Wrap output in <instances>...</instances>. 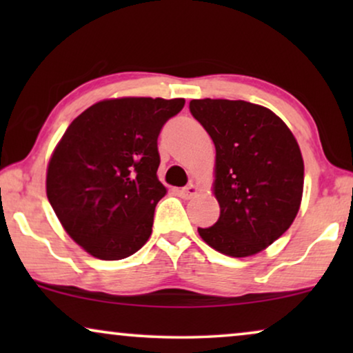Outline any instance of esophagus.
Masks as SVG:
<instances>
[{
  "label": "esophagus",
  "mask_w": 353,
  "mask_h": 353,
  "mask_svg": "<svg viewBox=\"0 0 353 353\" xmlns=\"http://www.w3.org/2000/svg\"><path fill=\"white\" fill-rule=\"evenodd\" d=\"M178 194H180V197H183V199H190V197L197 194V186L188 185L186 188H181V190L178 191Z\"/></svg>",
  "instance_id": "obj_1"
}]
</instances>
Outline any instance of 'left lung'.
<instances>
[{"mask_svg": "<svg viewBox=\"0 0 353 353\" xmlns=\"http://www.w3.org/2000/svg\"><path fill=\"white\" fill-rule=\"evenodd\" d=\"M190 110L215 144L214 194L220 216L197 228L210 248L249 257L268 248L296 219L303 161L288 125L248 101L192 99Z\"/></svg>", "mask_w": 353, "mask_h": 353, "instance_id": "1", "label": "left lung"}]
</instances>
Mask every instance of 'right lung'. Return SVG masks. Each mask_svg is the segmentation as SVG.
Returning a JSON list of instances; mask_svg holds the SVG:
<instances>
[{
	"label": "right lung",
	"mask_w": 353,
	"mask_h": 353,
	"mask_svg": "<svg viewBox=\"0 0 353 353\" xmlns=\"http://www.w3.org/2000/svg\"><path fill=\"white\" fill-rule=\"evenodd\" d=\"M185 99L99 101L65 130L48 163L46 194L77 244L101 260L137 252L152 233L165 196L159 133Z\"/></svg>",
	"instance_id": "right-lung-1"
}]
</instances>
